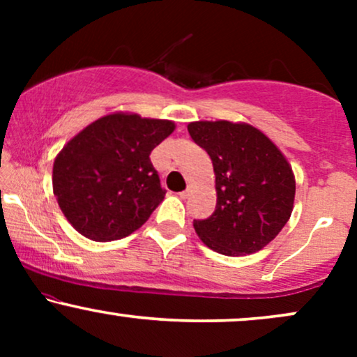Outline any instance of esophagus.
I'll return each mask as SVG.
<instances>
[{"instance_id":"34e87169","label":"esophagus","mask_w":357,"mask_h":357,"mask_svg":"<svg viewBox=\"0 0 357 357\" xmlns=\"http://www.w3.org/2000/svg\"><path fill=\"white\" fill-rule=\"evenodd\" d=\"M190 192H191V188H188V190H184V191H181L179 192V196H181L183 199H186L188 196H190Z\"/></svg>"}]
</instances>
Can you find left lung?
Masks as SVG:
<instances>
[{
    "label": "left lung",
    "mask_w": 357,
    "mask_h": 357,
    "mask_svg": "<svg viewBox=\"0 0 357 357\" xmlns=\"http://www.w3.org/2000/svg\"><path fill=\"white\" fill-rule=\"evenodd\" d=\"M188 132L211 158L216 178L215 213L192 221L198 236L221 255L241 257L261 250L292 215V166L261 130L247 122H190Z\"/></svg>",
    "instance_id": "left-lung-1"
}]
</instances>
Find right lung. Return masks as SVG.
Returning <instances> with one entry per match:
<instances>
[{
    "label": "right lung",
    "instance_id": "add662e5",
    "mask_svg": "<svg viewBox=\"0 0 357 357\" xmlns=\"http://www.w3.org/2000/svg\"><path fill=\"white\" fill-rule=\"evenodd\" d=\"M173 121L114 112L73 136L53 162V195L65 218L93 241L121 240L141 228L165 199L151 151Z\"/></svg>",
    "mask_w": 357,
    "mask_h": 357
}]
</instances>
